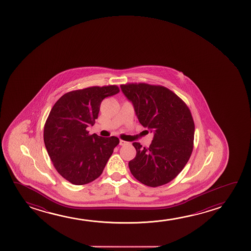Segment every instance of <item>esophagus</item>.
Masks as SVG:
<instances>
[{
    "instance_id": "esophagus-1",
    "label": "esophagus",
    "mask_w": 251,
    "mask_h": 251,
    "mask_svg": "<svg viewBox=\"0 0 251 251\" xmlns=\"http://www.w3.org/2000/svg\"><path fill=\"white\" fill-rule=\"evenodd\" d=\"M128 142L127 141H123V140H120V145L121 146H125V145H127Z\"/></svg>"
}]
</instances>
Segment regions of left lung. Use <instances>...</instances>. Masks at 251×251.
<instances>
[{
    "label": "left lung",
    "instance_id": "8db88e82",
    "mask_svg": "<svg viewBox=\"0 0 251 251\" xmlns=\"http://www.w3.org/2000/svg\"><path fill=\"white\" fill-rule=\"evenodd\" d=\"M134 105L140 124L153 132L148 148L134 142L136 156L128 163L132 175L149 187H158L175 178L193 151L195 124L183 101L165 86L146 83L121 85Z\"/></svg>",
    "mask_w": 251,
    "mask_h": 251
}]
</instances>
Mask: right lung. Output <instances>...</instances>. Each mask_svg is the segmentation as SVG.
<instances>
[{"instance_id":"add662e5","label":"right lung","mask_w":251,"mask_h":251,"mask_svg":"<svg viewBox=\"0 0 251 251\" xmlns=\"http://www.w3.org/2000/svg\"><path fill=\"white\" fill-rule=\"evenodd\" d=\"M119 91L115 85L72 91L62 95L49 114L45 148L59 174L75 185L98 178L119 144L116 136L101 137L86 130L95 124L101 102Z\"/></svg>"}]
</instances>
